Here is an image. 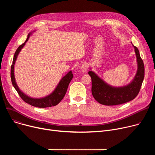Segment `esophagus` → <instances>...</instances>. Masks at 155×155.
Here are the masks:
<instances>
[{
    "mask_svg": "<svg viewBox=\"0 0 155 155\" xmlns=\"http://www.w3.org/2000/svg\"><path fill=\"white\" fill-rule=\"evenodd\" d=\"M87 67H88V66L87 64H83L82 65V67H81V70H82V72L85 73L87 71Z\"/></svg>",
    "mask_w": 155,
    "mask_h": 155,
    "instance_id": "esophagus-1",
    "label": "esophagus"
}]
</instances>
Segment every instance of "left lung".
Returning a JSON list of instances; mask_svg holds the SVG:
<instances>
[{
	"instance_id": "1",
	"label": "left lung",
	"mask_w": 155,
	"mask_h": 155,
	"mask_svg": "<svg viewBox=\"0 0 155 155\" xmlns=\"http://www.w3.org/2000/svg\"><path fill=\"white\" fill-rule=\"evenodd\" d=\"M133 46L136 56L137 69L133 80L128 85L113 87L107 84L93 71H88V75L92 78V94L99 103L105 105L124 104L133 100L139 93L144 77V66L139 50Z\"/></svg>"
}]
</instances>
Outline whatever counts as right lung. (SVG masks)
I'll return each instance as SVG.
<instances>
[{"instance_id": "1", "label": "right lung", "mask_w": 155, "mask_h": 155, "mask_svg": "<svg viewBox=\"0 0 155 155\" xmlns=\"http://www.w3.org/2000/svg\"><path fill=\"white\" fill-rule=\"evenodd\" d=\"M35 31H32L30 32V33L28 34L26 41L24 42L22 45L19 46V48L17 49V50H16V51L15 52L14 58H13L12 64L11 66V77L12 84L16 90V91L18 92L19 96L21 97V99L24 102L32 105V106L39 107V108H45V107L55 106V105L58 104L61 102V101L64 97L65 94L67 92L68 85L71 82V80L73 78V73H71V71H70L69 72H68L67 74L60 80L58 84L57 85L54 90L50 95L42 97V98H32V97H31L26 95L20 90L17 85V83L15 82V76H14V65H15L16 60H17L19 53H20V51H21L24 45H25L26 43L28 41V40L29 39L30 36L32 35V32Z\"/></svg>"}]
</instances>
